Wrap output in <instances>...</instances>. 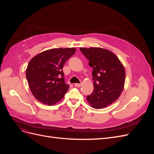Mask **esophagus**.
<instances>
[{
    "mask_svg": "<svg viewBox=\"0 0 154 154\" xmlns=\"http://www.w3.org/2000/svg\"><path fill=\"white\" fill-rule=\"evenodd\" d=\"M74 86L76 87H80L81 86V84H80V83H74Z\"/></svg>",
    "mask_w": 154,
    "mask_h": 154,
    "instance_id": "esophagus-1",
    "label": "esophagus"
}]
</instances>
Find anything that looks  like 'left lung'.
Segmentation results:
<instances>
[{"instance_id":"obj_1","label":"left lung","mask_w":154,"mask_h":154,"mask_svg":"<svg viewBox=\"0 0 154 154\" xmlns=\"http://www.w3.org/2000/svg\"><path fill=\"white\" fill-rule=\"evenodd\" d=\"M80 49L93 69L94 91L87 96V101L96 109L110 105L119 98L123 90L125 71L123 64L109 50L100 48Z\"/></svg>"}]
</instances>
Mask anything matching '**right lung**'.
Returning <instances> with one entry per match:
<instances>
[{
    "label": "right lung",
    "instance_id": "right-lung-1",
    "mask_svg": "<svg viewBox=\"0 0 154 154\" xmlns=\"http://www.w3.org/2000/svg\"><path fill=\"white\" fill-rule=\"evenodd\" d=\"M76 51L74 48L51 49L30 60L27 80L32 95L42 103L53 105L64 97L69 86L64 80L63 65Z\"/></svg>",
    "mask_w": 154,
    "mask_h": 154
}]
</instances>
